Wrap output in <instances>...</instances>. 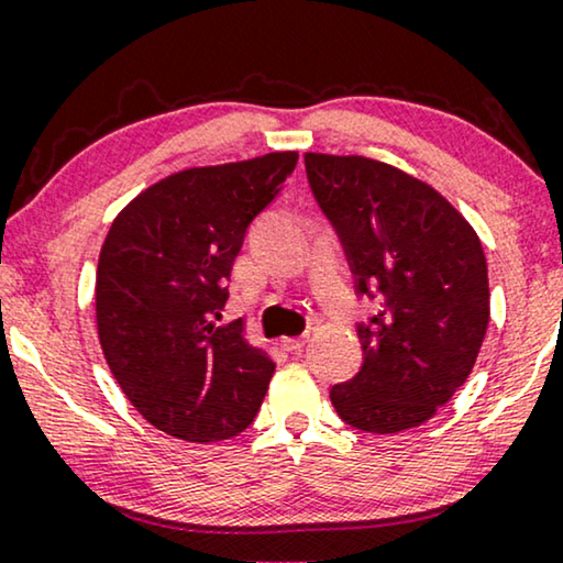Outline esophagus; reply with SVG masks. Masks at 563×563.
<instances>
[{
  "instance_id": "esophagus-1",
  "label": "esophagus",
  "mask_w": 563,
  "mask_h": 563,
  "mask_svg": "<svg viewBox=\"0 0 563 563\" xmlns=\"http://www.w3.org/2000/svg\"><path fill=\"white\" fill-rule=\"evenodd\" d=\"M282 349L284 351H289V353H297V351H302L305 349V343H307V338L302 335V338H282Z\"/></svg>"
}]
</instances>
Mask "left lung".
<instances>
[{
	"instance_id": "obj_1",
	"label": "left lung",
	"mask_w": 563,
	"mask_h": 563,
	"mask_svg": "<svg viewBox=\"0 0 563 563\" xmlns=\"http://www.w3.org/2000/svg\"><path fill=\"white\" fill-rule=\"evenodd\" d=\"M305 168L356 291L384 297L358 325L361 372L330 389L335 412L366 433L420 426L468 379L487 333L479 235L430 184L382 161L305 153Z\"/></svg>"
}]
</instances>
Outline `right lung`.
Returning <instances> with one entry per match:
<instances>
[{"label": "right lung", "instance_id": "obj_1", "mask_svg": "<svg viewBox=\"0 0 563 563\" xmlns=\"http://www.w3.org/2000/svg\"><path fill=\"white\" fill-rule=\"evenodd\" d=\"M297 151L195 166L151 184L112 220L97 264V333L120 389L151 426L225 441L256 418L274 361L218 325L253 218L279 195Z\"/></svg>", "mask_w": 563, "mask_h": 563}]
</instances>
